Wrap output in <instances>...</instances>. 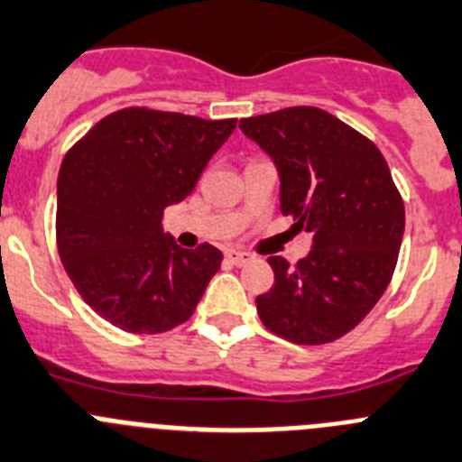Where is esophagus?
Here are the masks:
<instances>
[{"label": "esophagus", "mask_w": 462, "mask_h": 462, "mask_svg": "<svg viewBox=\"0 0 462 462\" xmlns=\"http://www.w3.org/2000/svg\"><path fill=\"white\" fill-rule=\"evenodd\" d=\"M226 257H227V262H232V264H236V267H241V264H246V262L251 260V255H248V253L235 251V248H232V251H226Z\"/></svg>", "instance_id": "34e87169"}]
</instances>
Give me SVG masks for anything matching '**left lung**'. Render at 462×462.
Returning a JSON list of instances; mask_svg holds the SVG:
<instances>
[{"label": "left lung", "mask_w": 462, "mask_h": 462, "mask_svg": "<svg viewBox=\"0 0 462 462\" xmlns=\"http://www.w3.org/2000/svg\"><path fill=\"white\" fill-rule=\"evenodd\" d=\"M281 172V211L313 235L290 267L269 257L273 285L255 299L272 334L324 345L352 331L392 282L405 230V205L373 140L313 106L239 122Z\"/></svg>", "instance_id": "left-lung-1"}]
</instances>
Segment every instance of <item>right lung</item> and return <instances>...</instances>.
I'll return each instance as SVG.
<instances>
[{
    "mask_svg": "<svg viewBox=\"0 0 462 462\" xmlns=\"http://www.w3.org/2000/svg\"><path fill=\"white\" fill-rule=\"evenodd\" d=\"M236 119H200L131 106L112 112L66 152L57 180V251L80 297L128 334L184 324L221 269L211 244L180 248L163 211L181 202L235 131Z\"/></svg>",
    "mask_w": 462,
    "mask_h": 462,
    "instance_id": "add662e5",
    "label": "right lung"
}]
</instances>
